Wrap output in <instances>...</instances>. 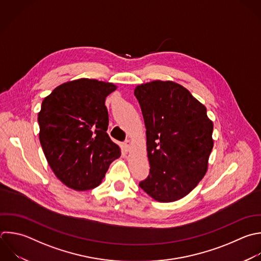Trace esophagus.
Wrapping results in <instances>:
<instances>
[{
	"mask_svg": "<svg viewBox=\"0 0 261 261\" xmlns=\"http://www.w3.org/2000/svg\"><path fill=\"white\" fill-rule=\"evenodd\" d=\"M130 147H132L130 142H126V143L123 144V148H124L125 151H129V150H130Z\"/></svg>",
	"mask_w": 261,
	"mask_h": 261,
	"instance_id": "34e87169",
	"label": "esophagus"
}]
</instances>
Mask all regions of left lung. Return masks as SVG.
<instances>
[{"label": "left lung", "mask_w": 261, "mask_h": 261, "mask_svg": "<svg viewBox=\"0 0 261 261\" xmlns=\"http://www.w3.org/2000/svg\"><path fill=\"white\" fill-rule=\"evenodd\" d=\"M146 126L148 177L140 187L154 200L174 202L204 177L213 148L206 107L182 86L153 81L136 87Z\"/></svg>", "instance_id": "1"}]
</instances>
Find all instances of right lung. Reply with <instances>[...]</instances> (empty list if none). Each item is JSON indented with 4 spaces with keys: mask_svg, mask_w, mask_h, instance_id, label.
I'll return each instance as SVG.
<instances>
[{
    "mask_svg": "<svg viewBox=\"0 0 261 261\" xmlns=\"http://www.w3.org/2000/svg\"><path fill=\"white\" fill-rule=\"evenodd\" d=\"M117 89L112 83L80 79L58 86L38 115L40 142L55 175L68 188L98 187L120 148L108 134L106 97Z\"/></svg>",
    "mask_w": 261,
    "mask_h": 261,
    "instance_id": "right-lung-1",
    "label": "right lung"
}]
</instances>
